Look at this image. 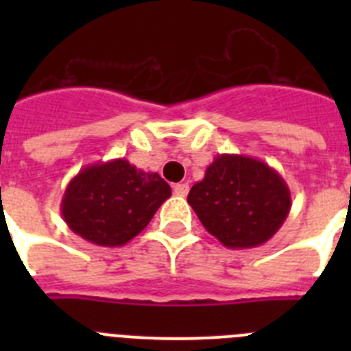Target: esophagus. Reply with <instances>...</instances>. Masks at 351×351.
Returning a JSON list of instances; mask_svg holds the SVG:
<instances>
[{
  "mask_svg": "<svg viewBox=\"0 0 351 351\" xmlns=\"http://www.w3.org/2000/svg\"><path fill=\"white\" fill-rule=\"evenodd\" d=\"M190 191V184L188 182H179V184H173V193L179 195V197H186Z\"/></svg>",
  "mask_w": 351,
  "mask_h": 351,
  "instance_id": "34e87169",
  "label": "esophagus"
}]
</instances>
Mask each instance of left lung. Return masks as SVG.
Listing matches in <instances>:
<instances>
[{"label": "left lung", "mask_w": 351, "mask_h": 351, "mask_svg": "<svg viewBox=\"0 0 351 351\" xmlns=\"http://www.w3.org/2000/svg\"><path fill=\"white\" fill-rule=\"evenodd\" d=\"M210 235L232 250L262 246L280 230L291 207L287 182L267 163L218 154L188 195Z\"/></svg>", "instance_id": "8db88e82"}]
</instances>
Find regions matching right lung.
<instances>
[{"instance_id": "right-lung-1", "label": "right lung", "mask_w": 351, "mask_h": 351, "mask_svg": "<svg viewBox=\"0 0 351 351\" xmlns=\"http://www.w3.org/2000/svg\"><path fill=\"white\" fill-rule=\"evenodd\" d=\"M172 190L158 172L125 158L84 167L68 182L61 214L71 232L96 246H125L141 234Z\"/></svg>"}]
</instances>
